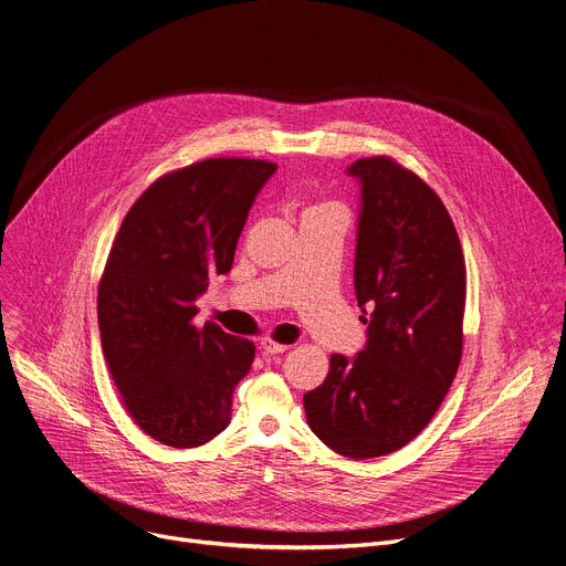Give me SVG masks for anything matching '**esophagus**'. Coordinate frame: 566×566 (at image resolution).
Returning a JSON list of instances; mask_svg holds the SVG:
<instances>
[{
  "instance_id": "34e87169",
  "label": "esophagus",
  "mask_w": 566,
  "mask_h": 566,
  "mask_svg": "<svg viewBox=\"0 0 566 566\" xmlns=\"http://www.w3.org/2000/svg\"><path fill=\"white\" fill-rule=\"evenodd\" d=\"M262 349H264V354H282V352H286L289 349V345H284V343H275L273 338H262Z\"/></svg>"
}]
</instances>
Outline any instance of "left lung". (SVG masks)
Here are the masks:
<instances>
[{
	"label": "left lung",
	"instance_id": "8db88e82",
	"mask_svg": "<svg viewBox=\"0 0 566 566\" xmlns=\"http://www.w3.org/2000/svg\"><path fill=\"white\" fill-rule=\"evenodd\" d=\"M358 180L354 291L366 347L332 354L327 379L304 392L312 431L336 453L401 449L436 416L460 364L465 260L436 191L390 158L347 167Z\"/></svg>",
	"mask_w": 566,
	"mask_h": 566
}]
</instances>
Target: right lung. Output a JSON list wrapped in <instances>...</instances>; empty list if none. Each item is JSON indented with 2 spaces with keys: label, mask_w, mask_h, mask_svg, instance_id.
I'll list each match as a JSON object with an SVG mask.
<instances>
[{
  "label": "right lung",
  "mask_w": 566,
  "mask_h": 566,
  "mask_svg": "<svg viewBox=\"0 0 566 566\" xmlns=\"http://www.w3.org/2000/svg\"><path fill=\"white\" fill-rule=\"evenodd\" d=\"M277 165L212 158L153 182L126 214L98 284L101 347L142 431L189 449L219 436L254 345L191 321L214 275L232 269L256 193Z\"/></svg>",
  "instance_id": "add662e5"
}]
</instances>
